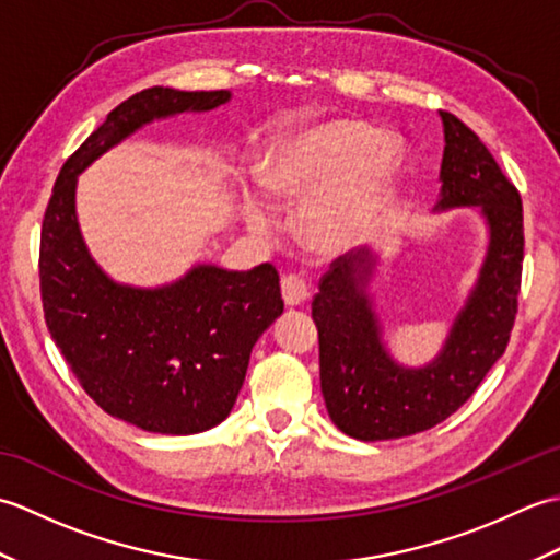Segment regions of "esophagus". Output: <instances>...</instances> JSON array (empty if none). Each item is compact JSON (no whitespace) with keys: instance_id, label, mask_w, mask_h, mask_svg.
Wrapping results in <instances>:
<instances>
[{"instance_id":"1","label":"esophagus","mask_w":560,"mask_h":560,"mask_svg":"<svg viewBox=\"0 0 560 560\" xmlns=\"http://www.w3.org/2000/svg\"><path fill=\"white\" fill-rule=\"evenodd\" d=\"M307 283L299 273H287V277L281 279V299L287 305L295 307V305H303L307 301Z\"/></svg>"}]
</instances>
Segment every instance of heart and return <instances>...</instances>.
<instances>
[{
    "label": "heart",
    "mask_w": 560,
    "mask_h": 560,
    "mask_svg": "<svg viewBox=\"0 0 560 560\" xmlns=\"http://www.w3.org/2000/svg\"><path fill=\"white\" fill-rule=\"evenodd\" d=\"M401 168L395 139L359 122L315 127L273 153L267 185L287 201H307L301 229L317 249H339L359 241L377 221ZM249 225L267 229V209L249 197Z\"/></svg>",
    "instance_id": "1"
}]
</instances>
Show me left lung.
I'll return each mask as SVG.
<instances>
[{
	"instance_id": "8db88e82",
	"label": "left lung",
	"mask_w": 560,
	"mask_h": 560,
	"mask_svg": "<svg viewBox=\"0 0 560 560\" xmlns=\"http://www.w3.org/2000/svg\"><path fill=\"white\" fill-rule=\"evenodd\" d=\"M445 153L438 209L479 207L489 223V255L477 287L438 359L409 371L389 359L365 287L375 257L355 249L331 261L313 299L319 335V385L329 419L355 440L428 431L467 401L505 353L517 315L525 259L522 199L483 141L459 117L440 110Z\"/></svg>"
}]
</instances>
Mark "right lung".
<instances>
[{
    "label": "right lung",
    "instance_id": "obj_1",
    "mask_svg": "<svg viewBox=\"0 0 560 560\" xmlns=\"http://www.w3.org/2000/svg\"><path fill=\"white\" fill-rule=\"evenodd\" d=\"M229 91L151 86L108 113L57 175L40 231V295L50 337L98 407L151 433L209 431L231 413L259 339L283 313L279 273L195 267L163 289L110 281L81 241L77 175L156 117L211 110Z\"/></svg>",
    "mask_w": 560,
    "mask_h": 560
}]
</instances>
